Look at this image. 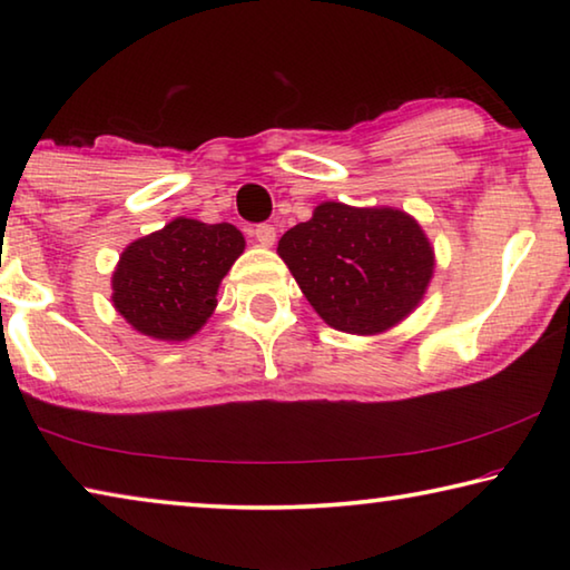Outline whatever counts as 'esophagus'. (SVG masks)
I'll return each mask as SVG.
<instances>
[{
	"instance_id": "obj_1",
	"label": "esophagus",
	"mask_w": 570,
	"mask_h": 570,
	"mask_svg": "<svg viewBox=\"0 0 570 570\" xmlns=\"http://www.w3.org/2000/svg\"><path fill=\"white\" fill-rule=\"evenodd\" d=\"M254 236H256V240H258V244H262L264 248H272V246L276 244V228L268 226V224L256 226Z\"/></svg>"
}]
</instances>
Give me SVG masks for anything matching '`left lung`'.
Masks as SVG:
<instances>
[{"label": "left lung", "instance_id": "1", "mask_svg": "<svg viewBox=\"0 0 570 570\" xmlns=\"http://www.w3.org/2000/svg\"><path fill=\"white\" fill-rule=\"evenodd\" d=\"M276 254L314 312L346 334L372 336L414 312L435 274V248L410 214L324 200L288 228Z\"/></svg>", "mask_w": 570, "mask_h": 570}]
</instances>
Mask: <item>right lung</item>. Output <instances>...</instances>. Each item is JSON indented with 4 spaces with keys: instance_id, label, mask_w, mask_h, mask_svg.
<instances>
[{
    "instance_id": "1",
    "label": "right lung",
    "mask_w": 570,
    "mask_h": 570,
    "mask_svg": "<svg viewBox=\"0 0 570 570\" xmlns=\"http://www.w3.org/2000/svg\"><path fill=\"white\" fill-rule=\"evenodd\" d=\"M244 248L236 226L173 218L120 254L112 272L115 312L150 340L186 342L214 314L218 286Z\"/></svg>"
}]
</instances>
